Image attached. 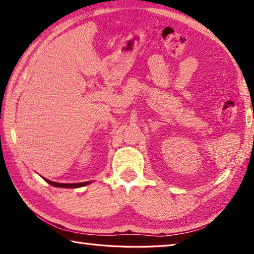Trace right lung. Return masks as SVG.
<instances>
[{"label": "right lung", "mask_w": 254, "mask_h": 254, "mask_svg": "<svg viewBox=\"0 0 254 254\" xmlns=\"http://www.w3.org/2000/svg\"><path fill=\"white\" fill-rule=\"evenodd\" d=\"M47 183L50 184L51 186H55V187H64V188H78V187H83L86 186V185L91 184V182H86V183H77V184H60V183H55V182H51V180H48L44 178Z\"/></svg>", "instance_id": "right-lung-1"}]
</instances>
